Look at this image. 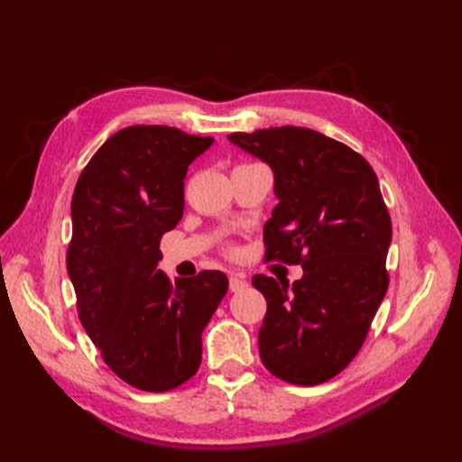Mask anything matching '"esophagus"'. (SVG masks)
<instances>
[{
	"label": "esophagus",
	"instance_id": "34e87169",
	"mask_svg": "<svg viewBox=\"0 0 462 462\" xmlns=\"http://www.w3.org/2000/svg\"><path fill=\"white\" fill-rule=\"evenodd\" d=\"M246 279H245V275H241V273H231V277H229V291L231 292H239V291H243V289H246Z\"/></svg>",
	"mask_w": 462,
	"mask_h": 462
}]
</instances>
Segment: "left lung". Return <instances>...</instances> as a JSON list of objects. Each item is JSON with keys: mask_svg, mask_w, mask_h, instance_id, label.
<instances>
[{"mask_svg": "<svg viewBox=\"0 0 462 462\" xmlns=\"http://www.w3.org/2000/svg\"><path fill=\"white\" fill-rule=\"evenodd\" d=\"M229 141L275 177L265 260L304 272L292 285L253 277L268 302L260 358L283 382L324 383L356 356L387 292L391 217L380 183L360 153L312 129L287 125Z\"/></svg>", "mask_w": 462, "mask_h": 462, "instance_id": "1", "label": "left lung"}]
</instances>
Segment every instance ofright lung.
Wrapping results in <instances>:
<instances>
[{
  "label": "right lung",
  "mask_w": 462,
  "mask_h": 462,
  "mask_svg": "<svg viewBox=\"0 0 462 462\" xmlns=\"http://www.w3.org/2000/svg\"><path fill=\"white\" fill-rule=\"evenodd\" d=\"M212 143L165 125L121 129L73 192L67 272L79 319L111 372L152 393L197 374L202 331L229 287L216 270L175 285L158 270L162 235L183 217L189 165Z\"/></svg>",
  "instance_id": "right-lung-1"
}]
</instances>
